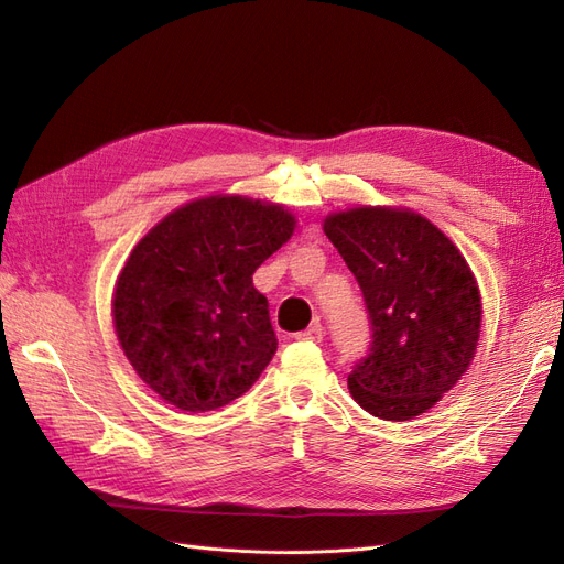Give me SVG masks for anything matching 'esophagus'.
<instances>
[{"label": "esophagus", "instance_id": "1", "mask_svg": "<svg viewBox=\"0 0 564 564\" xmlns=\"http://www.w3.org/2000/svg\"><path fill=\"white\" fill-rule=\"evenodd\" d=\"M322 336H324V329H322V324H319V322H313L308 329H303V332H299V334H296V338H299V340H311V344H319Z\"/></svg>", "mask_w": 564, "mask_h": 564}]
</instances>
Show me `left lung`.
I'll return each mask as SVG.
<instances>
[{
  "label": "left lung",
  "mask_w": 564,
  "mask_h": 564,
  "mask_svg": "<svg viewBox=\"0 0 564 564\" xmlns=\"http://www.w3.org/2000/svg\"><path fill=\"white\" fill-rule=\"evenodd\" d=\"M324 232L362 289L371 344L348 373L352 400L409 421L452 390L475 357L482 303L460 251L409 209L332 214Z\"/></svg>",
  "instance_id": "obj_1"
}]
</instances>
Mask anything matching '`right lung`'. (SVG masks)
<instances>
[{
    "instance_id": "right-lung-1",
    "label": "right lung",
    "mask_w": 564,
    "mask_h": 564,
    "mask_svg": "<svg viewBox=\"0 0 564 564\" xmlns=\"http://www.w3.org/2000/svg\"><path fill=\"white\" fill-rule=\"evenodd\" d=\"M280 204L204 197L133 247L115 286V332L135 373L183 412L226 406L278 350L251 275L294 232Z\"/></svg>"
}]
</instances>
